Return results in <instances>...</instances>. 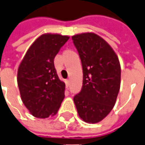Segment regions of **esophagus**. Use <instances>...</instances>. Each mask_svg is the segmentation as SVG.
Instances as JSON below:
<instances>
[{
  "instance_id": "34e87169",
  "label": "esophagus",
  "mask_w": 145,
  "mask_h": 145,
  "mask_svg": "<svg viewBox=\"0 0 145 145\" xmlns=\"http://www.w3.org/2000/svg\"><path fill=\"white\" fill-rule=\"evenodd\" d=\"M65 82V86H66V88H68V87L69 86V80H66Z\"/></svg>"
}]
</instances>
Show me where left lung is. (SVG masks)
Here are the masks:
<instances>
[{
	"label": "left lung",
	"instance_id": "obj_1",
	"mask_svg": "<svg viewBox=\"0 0 145 145\" xmlns=\"http://www.w3.org/2000/svg\"><path fill=\"white\" fill-rule=\"evenodd\" d=\"M83 68V86L73 101L80 118L97 123L107 116L120 90L121 65L118 56L106 41L95 33L72 37Z\"/></svg>",
	"mask_w": 145,
	"mask_h": 145
}]
</instances>
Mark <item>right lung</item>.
Wrapping results in <instances>:
<instances>
[{"mask_svg": "<svg viewBox=\"0 0 145 145\" xmlns=\"http://www.w3.org/2000/svg\"><path fill=\"white\" fill-rule=\"evenodd\" d=\"M69 37L43 34L29 47L17 72V84L24 106L33 116L55 115L65 98V84L57 74L54 59Z\"/></svg>", "mask_w": 145, "mask_h": 145, "instance_id": "right-lung-1", "label": "right lung"}]
</instances>
